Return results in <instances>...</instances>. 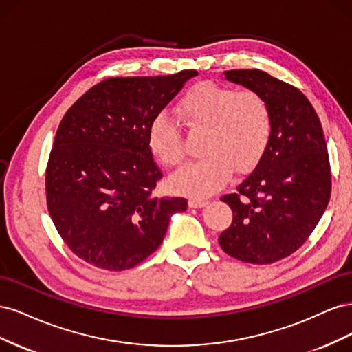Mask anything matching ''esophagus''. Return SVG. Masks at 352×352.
<instances>
[{
  "instance_id": "34e87169",
  "label": "esophagus",
  "mask_w": 352,
  "mask_h": 352,
  "mask_svg": "<svg viewBox=\"0 0 352 352\" xmlns=\"http://www.w3.org/2000/svg\"><path fill=\"white\" fill-rule=\"evenodd\" d=\"M208 204V201L206 199H199V198H190L189 199V207L190 208H202Z\"/></svg>"
}]
</instances>
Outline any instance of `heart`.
<instances>
[{
  "label": "heart",
  "instance_id": "1",
  "mask_svg": "<svg viewBox=\"0 0 352 352\" xmlns=\"http://www.w3.org/2000/svg\"><path fill=\"white\" fill-rule=\"evenodd\" d=\"M179 116L190 131H207L202 153L170 177L175 192L204 198L228 182L230 168L245 172L261 157L272 133V111L257 91H238L212 82L190 88L179 102ZM148 146L166 167L184 163V135L173 117L160 113L148 131Z\"/></svg>",
  "mask_w": 352,
  "mask_h": 352
}]
</instances>
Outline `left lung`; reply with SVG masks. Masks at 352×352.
Here are the masks:
<instances>
[{"label": "left lung", "instance_id": "left-lung-1", "mask_svg": "<svg viewBox=\"0 0 352 352\" xmlns=\"http://www.w3.org/2000/svg\"><path fill=\"white\" fill-rule=\"evenodd\" d=\"M225 76L263 95L272 133L255 168L221 197L233 220L219 243L233 258L270 264L300 248L327 207L332 177L322 123L300 89L269 73L242 69Z\"/></svg>", "mask_w": 352, "mask_h": 352}]
</instances>
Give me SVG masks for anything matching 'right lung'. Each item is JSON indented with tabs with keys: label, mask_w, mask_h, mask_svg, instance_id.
<instances>
[{
	"label": "right lung",
	"mask_w": 352,
	"mask_h": 352,
	"mask_svg": "<svg viewBox=\"0 0 352 352\" xmlns=\"http://www.w3.org/2000/svg\"><path fill=\"white\" fill-rule=\"evenodd\" d=\"M197 74L105 79L63 117L45 173L47 206L79 258L104 270L132 269L160 247L170 217L186 210L185 198L151 197L163 173L148 131Z\"/></svg>",
	"instance_id": "1"
}]
</instances>
